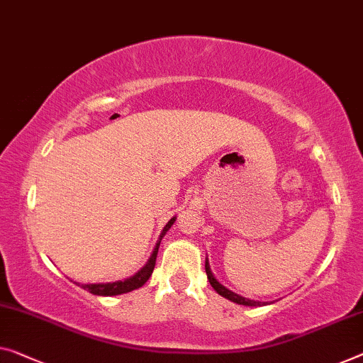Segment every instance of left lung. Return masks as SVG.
Returning a JSON list of instances; mask_svg holds the SVG:
<instances>
[{"instance_id":"obj_1","label":"left lung","mask_w":363,"mask_h":363,"mask_svg":"<svg viewBox=\"0 0 363 363\" xmlns=\"http://www.w3.org/2000/svg\"><path fill=\"white\" fill-rule=\"evenodd\" d=\"M206 274H208V279H209L211 286H213L214 291H216L217 294H219V295H222V297H225L227 300H230V302H233V303L245 305V306H261V305L267 303V302H256V300L245 298V297H242V295H238V294H235V292L228 291L227 287H224L219 281H217V279L214 277L213 272H211V267H209V261H208V258H206Z\"/></svg>"}]
</instances>
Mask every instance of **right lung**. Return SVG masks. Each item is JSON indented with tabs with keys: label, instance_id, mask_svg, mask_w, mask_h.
<instances>
[{
	"label": "right lung",
	"instance_id": "right-lung-1",
	"mask_svg": "<svg viewBox=\"0 0 363 363\" xmlns=\"http://www.w3.org/2000/svg\"><path fill=\"white\" fill-rule=\"evenodd\" d=\"M177 217H172L169 220V224L164 227L162 233H160L159 237V242L155 243V248L152 255H150L149 261L146 263V266L141 267L135 276L125 279V281H116V282H107V284H81V287L84 289V291L91 292L94 295H104V297H111V295H120V294H128L131 291H136V289L143 287L144 284L147 282V279L150 277L154 271V266H155V258H157V252H159V247H160V240L165 235V232L169 230V228L174 225Z\"/></svg>",
	"mask_w": 363,
	"mask_h": 363
}]
</instances>
